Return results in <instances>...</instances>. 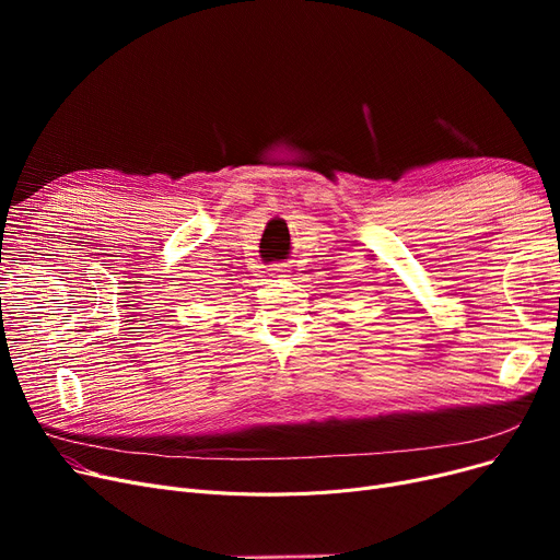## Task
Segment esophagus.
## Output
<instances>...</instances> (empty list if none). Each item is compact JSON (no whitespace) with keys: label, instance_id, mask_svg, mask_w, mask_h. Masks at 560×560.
<instances>
[{"label":"esophagus","instance_id":"esophagus-1","mask_svg":"<svg viewBox=\"0 0 560 560\" xmlns=\"http://www.w3.org/2000/svg\"><path fill=\"white\" fill-rule=\"evenodd\" d=\"M270 272H272L275 277H285V275H288V270L283 268V265H275V268H272Z\"/></svg>","mask_w":560,"mask_h":560}]
</instances>
